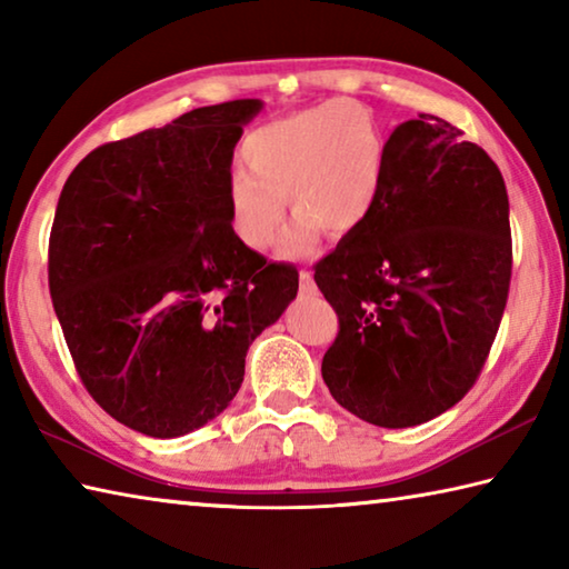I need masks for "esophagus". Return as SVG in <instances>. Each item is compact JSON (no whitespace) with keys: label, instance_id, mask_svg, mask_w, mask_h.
I'll list each match as a JSON object with an SVG mask.
<instances>
[{"label":"esophagus","instance_id":"obj_1","mask_svg":"<svg viewBox=\"0 0 569 569\" xmlns=\"http://www.w3.org/2000/svg\"><path fill=\"white\" fill-rule=\"evenodd\" d=\"M298 283H301V293L303 296H313L316 293L313 276H311V271H306V268H301V273H298Z\"/></svg>","mask_w":569,"mask_h":569}]
</instances>
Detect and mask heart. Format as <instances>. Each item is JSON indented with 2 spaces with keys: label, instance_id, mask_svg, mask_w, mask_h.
<instances>
[{
  "label": "heart",
  "instance_id": "b5f03b06",
  "mask_svg": "<svg viewBox=\"0 0 569 569\" xmlns=\"http://www.w3.org/2000/svg\"><path fill=\"white\" fill-rule=\"evenodd\" d=\"M243 168L226 182L233 233L250 250H268L286 223V200L298 218L283 253L301 256L319 230L331 238L366 226L387 180L389 148L373 114L333 100L258 124L240 146Z\"/></svg>",
  "mask_w": 569,
  "mask_h": 569
}]
</instances>
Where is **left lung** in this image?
I'll list each match as a JSON object with an SVG mask.
<instances>
[{"instance_id":"8db88e82","label":"left lung","mask_w":569,"mask_h":569,"mask_svg":"<svg viewBox=\"0 0 569 569\" xmlns=\"http://www.w3.org/2000/svg\"><path fill=\"white\" fill-rule=\"evenodd\" d=\"M379 203L316 263L339 316L323 353L331 397L387 429L439 417L475 387L502 321L512 230L502 172L435 114L387 140Z\"/></svg>"}]
</instances>
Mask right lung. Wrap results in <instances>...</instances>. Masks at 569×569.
I'll return each mask as SVG.
<instances>
[{"instance_id":"obj_1","label":"right lung","mask_w":569,"mask_h":569,"mask_svg":"<svg viewBox=\"0 0 569 569\" xmlns=\"http://www.w3.org/2000/svg\"><path fill=\"white\" fill-rule=\"evenodd\" d=\"M261 100L198 108L94 148L50 233V296L84 389L140 435L172 439L223 411L248 346L298 291L293 266L238 240L226 182Z\"/></svg>"}]
</instances>
